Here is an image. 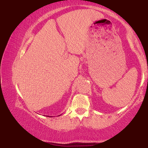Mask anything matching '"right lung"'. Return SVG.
I'll return each instance as SVG.
<instances>
[{
    "label": "right lung",
    "instance_id": "add662e5",
    "mask_svg": "<svg viewBox=\"0 0 148 148\" xmlns=\"http://www.w3.org/2000/svg\"><path fill=\"white\" fill-rule=\"evenodd\" d=\"M59 116H60V115H59Z\"/></svg>",
    "mask_w": 148,
    "mask_h": 148
}]
</instances>
